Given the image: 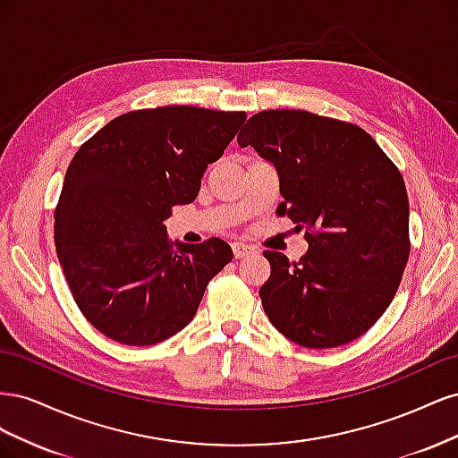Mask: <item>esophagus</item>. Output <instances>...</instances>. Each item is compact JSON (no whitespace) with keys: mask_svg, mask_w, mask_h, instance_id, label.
Returning <instances> with one entry per match:
<instances>
[{"mask_svg":"<svg viewBox=\"0 0 458 458\" xmlns=\"http://www.w3.org/2000/svg\"><path fill=\"white\" fill-rule=\"evenodd\" d=\"M254 252H256V248L250 246V244H244V242H234L233 244V254H234V258H237V259L250 256Z\"/></svg>","mask_w":458,"mask_h":458,"instance_id":"34e87169","label":"esophagus"}]
</instances>
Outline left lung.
Returning a JSON list of instances; mask_svg holds the SVG:
<instances>
[{
	"mask_svg": "<svg viewBox=\"0 0 458 458\" xmlns=\"http://www.w3.org/2000/svg\"><path fill=\"white\" fill-rule=\"evenodd\" d=\"M237 141L275 165L288 216L308 252H263L259 298L271 325L303 348L344 345L390 306L409 259V199L395 164L348 122L306 110H263Z\"/></svg>",
	"mask_w": 458,
	"mask_h": 458,
	"instance_id": "8db88e82",
	"label": "left lung"
}]
</instances>
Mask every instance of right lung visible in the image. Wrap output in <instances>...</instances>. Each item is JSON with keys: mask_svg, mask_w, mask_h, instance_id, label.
I'll return each instance as SVG.
<instances>
[{"mask_svg": "<svg viewBox=\"0 0 458 458\" xmlns=\"http://www.w3.org/2000/svg\"><path fill=\"white\" fill-rule=\"evenodd\" d=\"M244 113L133 110L78 148L55 210V248L88 321L110 340L152 345L185 328L233 259L221 239L170 242L164 219L197 199Z\"/></svg>", "mask_w": 458, "mask_h": 458, "instance_id": "obj_1", "label": "right lung"}]
</instances>
